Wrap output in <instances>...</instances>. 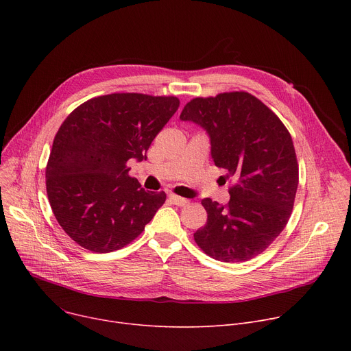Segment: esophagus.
Instances as JSON below:
<instances>
[{
	"label": "esophagus",
	"mask_w": 351,
	"mask_h": 351,
	"mask_svg": "<svg viewBox=\"0 0 351 351\" xmlns=\"http://www.w3.org/2000/svg\"><path fill=\"white\" fill-rule=\"evenodd\" d=\"M169 198H171V202H172L175 206H179V207H184V206L189 204V199H187V198L179 197V195H176V194H171Z\"/></svg>",
	"instance_id": "1"
}]
</instances>
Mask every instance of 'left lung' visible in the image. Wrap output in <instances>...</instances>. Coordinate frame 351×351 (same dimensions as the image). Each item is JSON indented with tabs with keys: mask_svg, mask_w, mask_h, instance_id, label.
<instances>
[{
	"mask_svg": "<svg viewBox=\"0 0 351 351\" xmlns=\"http://www.w3.org/2000/svg\"><path fill=\"white\" fill-rule=\"evenodd\" d=\"M180 119L207 132L214 164L234 180L228 206L202 202L208 218L194 233L195 243L217 261L254 258L280 234L293 210L298 164L290 133L245 91L197 97Z\"/></svg>",
	"mask_w": 351,
	"mask_h": 351,
	"instance_id": "1",
	"label": "left lung"
}]
</instances>
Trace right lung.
I'll return each instance as SVG.
<instances>
[{
  "instance_id": "obj_1",
  "label": "right lung",
  "mask_w": 351,
  "mask_h": 351,
  "mask_svg": "<svg viewBox=\"0 0 351 351\" xmlns=\"http://www.w3.org/2000/svg\"><path fill=\"white\" fill-rule=\"evenodd\" d=\"M179 108L176 97L114 93L79 106L56 134L45 168L48 202L79 245L111 253L134 240L165 203L128 172Z\"/></svg>"
}]
</instances>
